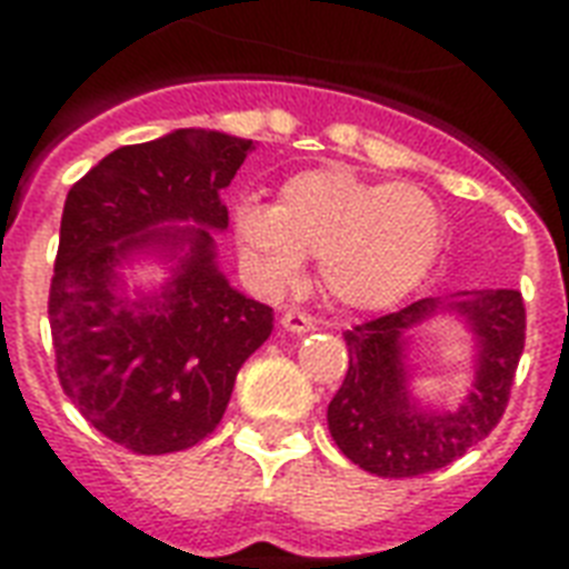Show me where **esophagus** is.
I'll use <instances>...</instances> for the list:
<instances>
[{
	"label": "esophagus",
	"mask_w": 569,
	"mask_h": 569,
	"mask_svg": "<svg viewBox=\"0 0 569 569\" xmlns=\"http://www.w3.org/2000/svg\"><path fill=\"white\" fill-rule=\"evenodd\" d=\"M280 325H283L289 333H310V330H316V319H312L310 312H303V310L283 312Z\"/></svg>",
	"instance_id": "esophagus-1"
}]
</instances>
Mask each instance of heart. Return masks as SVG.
<instances>
[{"label":"heart","instance_id":"heart-1","mask_svg":"<svg viewBox=\"0 0 569 569\" xmlns=\"http://www.w3.org/2000/svg\"><path fill=\"white\" fill-rule=\"evenodd\" d=\"M241 266L268 289L298 280L303 257H321V280L355 310L407 298L442 248V214L416 186L366 180L346 164L289 177L274 206L241 200L232 212Z\"/></svg>","mask_w":569,"mask_h":569}]
</instances>
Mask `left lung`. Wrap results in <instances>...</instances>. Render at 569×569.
<instances>
[{
    "instance_id": "left-lung-1",
    "label": "left lung",
    "mask_w": 569,
    "mask_h": 569,
    "mask_svg": "<svg viewBox=\"0 0 569 569\" xmlns=\"http://www.w3.org/2000/svg\"><path fill=\"white\" fill-rule=\"evenodd\" d=\"M478 333L476 389L455 413H428L407 396L405 333L440 310L422 298L346 330L348 372L328 405L330 437L351 463L380 478H416L449 467L502 419L526 346V303L517 289H487L449 303Z\"/></svg>"
}]
</instances>
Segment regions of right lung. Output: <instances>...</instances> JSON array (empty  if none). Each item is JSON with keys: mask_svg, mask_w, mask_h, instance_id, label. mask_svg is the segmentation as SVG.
Wrapping results in <instances>:
<instances>
[{"mask_svg": "<svg viewBox=\"0 0 569 569\" xmlns=\"http://www.w3.org/2000/svg\"><path fill=\"white\" fill-rule=\"evenodd\" d=\"M250 147L248 138L177 129L109 153L64 200L49 283L58 383L102 437L136 455L209 437L241 363L271 337V307L223 280L206 230L230 221L221 189ZM186 217L204 227L154 230ZM153 240H186L192 250L159 299L129 308L113 266Z\"/></svg>", "mask_w": 569, "mask_h": 569, "instance_id": "obj_1", "label": "right lung"}]
</instances>
